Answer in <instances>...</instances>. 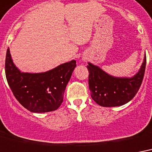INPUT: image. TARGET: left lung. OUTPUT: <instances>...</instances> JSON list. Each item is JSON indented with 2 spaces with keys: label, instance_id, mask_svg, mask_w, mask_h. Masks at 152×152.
Wrapping results in <instances>:
<instances>
[{
  "label": "left lung",
  "instance_id": "obj_1",
  "mask_svg": "<svg viewBox=\"0 0 152 152\" xmlns=\"http://www.w3.org/2000/svg\"><path fill=\"white\" fill-rule=\"evenodd\" d=\"M146 68V56L134 77H115L89 63V88L92 99L103 107L121 106L130 102L138 92Z\"/></svg>",
  "mask_w": 152,
  "mask_h": 152
}]
</instances>
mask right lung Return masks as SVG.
<instances>
[{"label":"right lung","mask_w":152,"mask_h":152,"mask_svg":"<svg viewBox=\"0 0 152 152\" xmlns=\"http://www.w3.org/2000/svg\"><path fill=\"white\" fill-rule=\"evenodd\" d=\"M76 61L61 64L44 73H21L12 63L9 48L5 58V75L12 92L25 109L32 113L55 111L63 102L66 87Z\"/></svg>","instance_id":"add662e5"}]
</instances>
